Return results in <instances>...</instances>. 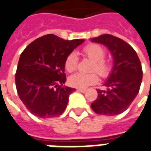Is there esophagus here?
<instances>
[{"label": "esophagus", "instance_id": "34e87169", "mask_svg": "<svg viewBox=\"0 0 151 151\" xmlns=\"http://www.w3.org/2000/svg\"><path fill=\"white\" fill-rule=\"evenodd\" d=\"M78 91L80 92H82V93H85V92L86 91V89H80V88L78 89Z\"/></svg>", "mask_w": 151, "mask_h": 151}]
</instances>
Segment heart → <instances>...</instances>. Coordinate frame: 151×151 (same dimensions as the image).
Masks as SVG:
<instances>
[{
	"instance_id": "obj_1",
	"label": "heart",
	"mask_w": 151,
	"mask_h": 151,
	"mask_svg": "<svg viewBox=\"0 0 151 151\" xmlns=\"http://www.w3.org/2000/svg\"><path fill=\"white\" fill-rule=\"evenodd\" d=\"M82 54L83 56L92 60L93 63L91 66V71L95 72L89 73H77L70 76L69 82L72 86L76 88L85 89L98 82L97 73L103 78H106L111 74L112 69L111 64L108 60L104 58L106 56V50L100 44L95 43H88L82 48ZM78 65V57L77 54L73 52L69 53L64 63L66 71L69 73L75 71ZM95 72H97V73L96 74Z\"/></svg>"
}]
</instances>
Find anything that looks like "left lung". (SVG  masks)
<instances>
[{
	"instance_id": "1",
	"label": "left lung",
	"mask_w": 151,
	"mask_h": 151,
	"mask_svg": "<svg viewBox=\"0 0 151 151\" xmlns=\"http://www.w3.org/2000/svg\"><path fill=\"white\" fill-rule=\"evenodd\" d=\"M111 51L114 60L112 72L104 86L107 91L97 90L98 97L91 104L95 113L115 116L129 108L138 94L142 80V69L137 54L120 38L105 34L91 39Z\"/></svg>"
}]
</instances>
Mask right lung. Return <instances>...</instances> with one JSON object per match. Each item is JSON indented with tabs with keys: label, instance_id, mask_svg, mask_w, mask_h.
<instances>
[{
	"label": "right lung",
	"instance_id": "right-lung-1",
	"mask_svg": "<svg viewBox=\"0 0 151 151\" xmlns=\"http://www.w3.org/2000/svg\"><path fill=\"white\" fill-rule=\"evenodd\" d=\"M84 40H65L53 34L34 40L22 52L15 74L18 96L40 118L58 116L65 111L75 89L65 86V60Z\"/></svg>",
	"mask_w": 151,
	"mask_h": 151
}]
</instances>
